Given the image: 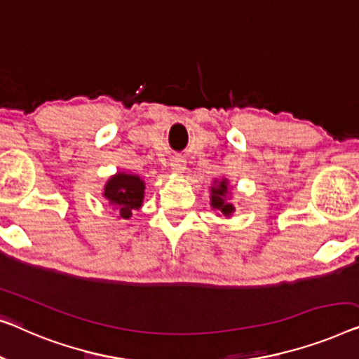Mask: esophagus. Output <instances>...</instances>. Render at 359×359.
<instances>
[{"label": "esophagus", "instance_id": "obj_1", "mask_svg": "<svg viewBox=\"0 0 359 359\" xmlns=\"http://www.w3.org/2000/svg\"><path fill=\"white\" fill-rule=\"evenodd\" d=\"M170 169H172L175 174H184L185 172V161L180 158H174L172 163H170Z\"/></svg>", "mask_w": 359, "mask_h": 359}]
</instances>
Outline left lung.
I'll return each instance as SVG.
<instances>
[{
  "label": "left lung",
  "mask_w": 359,
  "mask_h": 359,
  "mask_svg": "<svg viewBox=\"0 0 359 359\" xmlns=\"http://www.w3.org/2000/svg\"><path fill=\"white\" fill-rule=\"evenodd\" d=\"M228 184H229V182L226 179H221L219 182L215 180V185L211 187V196H210L211 208L219 210L221 213L226 216V218H229V216L234 213V210H236L234 205L229 203L228 198H226V196H228V194H229Z\"/></svg>",
  "instance_id": "1"
}]
</instances>
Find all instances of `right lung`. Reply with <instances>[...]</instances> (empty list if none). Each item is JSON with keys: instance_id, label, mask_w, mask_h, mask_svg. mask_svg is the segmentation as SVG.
Instances as JSON below:
<instances>
[{"instance_id": "right-lung-1", "label": "right lung", "mask_w": 359, "mask_h": 359, "mask_svg": "<svg viewBox=\"0 0 359 359\" xmlns=\"http://www.w3.org/2000/svg\"><path fill=\"white\" fill-rule=\"evenodd\" d=\"M104 196L109 205H114L118 210L120 218L130 219L131 211L140 210L143 205L144 182L140 175L117 172L105 184Z\"/></svg>"}]
</instances>
